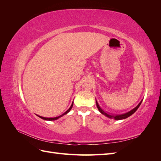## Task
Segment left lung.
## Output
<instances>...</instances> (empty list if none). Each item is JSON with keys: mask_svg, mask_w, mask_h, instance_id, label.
Listing matches in <instances>:
<instances>
[{"mask_svg": "<svg viewBox=\"0 0 161 161\" xmlns=\"http://www.w3.org/2000/svg\"><path fill=\"white\" fill-rule=\"evenodd\" d=\"M142 100H143V99H142ZM142 100L140 102V103H139V104H138L137 106H136L135 108H134L133 109H131V111L127 112V113H125V114H121V115H111V114L106 113V112H105L103 109H102L100 108V106L99 105L98 102H97V100H96V105H97V108H98V109H99V111H100L101 114H102L103 115H105L106 117H108V118H110V119H115V120H121V119H125V118H128V117H130V115H132L134 113H135L136 111L137 110L138 108L140 107V104L142 103Z\"/></svg>", "mask_w": 161, "mask_h": 161, "instance_id": "1", "label": "left lung"}]
</instances>
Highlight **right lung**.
Instances as JSON below:
<instances>
[{
  "label": "right lung",
  "instance_id": "add662e5",
  "mask_svg": "<svg viewBox=\"0 0 161 161\" xmlns=\"http://www.w3.org/2000/svg\"><path fill=\"white\" fill-rule=\"evenodd\" d=\"M72 106H73V101H72V105H71V106L70 107V108L68 109L66 112H64V114H62L61 115H60V116H58V117H56V118H44V117H42V116H40V115H37L38 117H40V118H42V119H44V120H47V121H52V120H56V119H58V118H61V117H62L63 115H66V114H67L68 113H69V112L71 110V109H72Z\"/></svg>",
  "mask_w": 161,
  "mask_h": 161
}]
</instances>
